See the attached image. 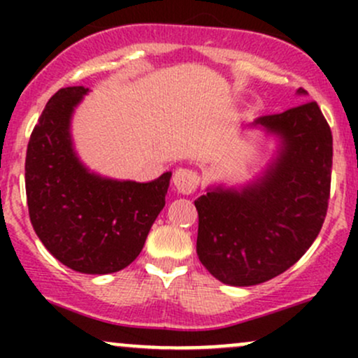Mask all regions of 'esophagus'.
I'll return each instance as SVG.
<instances>
[{
    "label": "esophagus",
    "instance_id": "1",
    "mask_svg": "<svg viewBox=\"0 0 358 358\" xmlns=\"http://www.w3.org/2000/svg\"><path fill=\"white\" fill-rule=\"evenodd\" d=\"M200 183V176L196 171L190 170V168H178L173 175V185L175 188L183 195H190L196 190Z\"/></svg>",
    "mask_w": 358,
    "mask_h": 358
}]
</instances>
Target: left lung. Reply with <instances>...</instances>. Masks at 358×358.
Instances as JSON below:
<instances>
[{"instance_id":"8db88e82","label":"left lung","mask_w":358,"mask_h":358,"mask_svg":"<svg viewBox=\"0 0 358 358\" xmlns=\"http://www.w3.org/2000/svg\"><path fill=\"white\" fill-rule=\"evenodd\" d=\"M250 126L279 139L264 175L241 190L212 187L195 200L196 254L231 286L269 281L298 262L322 231L330 199L334 138L315 101Z\"/></svg>"}]
</instances>
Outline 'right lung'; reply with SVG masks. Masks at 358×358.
I'll return each instance as SVG.
<instances>
[{
    "label": "right lung",
    "mask_w": 358,
    "mask_h": 358,
    "mask_svg": "<svg viewBox=\"0 0 358 358\" xmlns=\"http://www.w3.org/2000/svg\"><path fill=\"white\" fill-rule=\"evenodd\" d=\"M89 89H60L28 141L24 185L30 220L48 252L77 273L109 274L141 252L165 207L171 171L148 183L92 173L73 150L71 121Z\"/></svg>",
    "instance_id": "add662e5"
}]
</instances>
